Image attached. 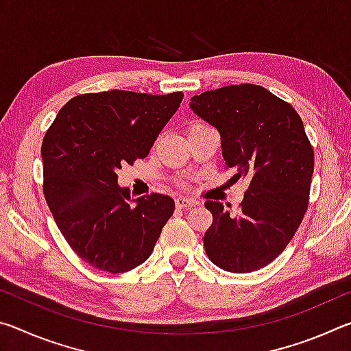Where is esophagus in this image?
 <instances>
[{
  "label": "esophagus",
  "mask_w": 351,
  "mask_h": 351,
  "mask_svg": "<svg viewBox=\"0 0 351 351\" xmlns=\"http://www.w3.org/2000/svg\"><path fill=\"white\" fill-rule=\"evenodd\" d=\"M175 204L178 209H189V207H193L197 203H195V199H190L186 197H178L175 199Z\"/></svg>",
  "instance_id": "obj_1"
}]
</instances>
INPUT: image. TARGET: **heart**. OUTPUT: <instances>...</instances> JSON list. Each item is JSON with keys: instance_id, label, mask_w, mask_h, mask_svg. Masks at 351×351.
Segmentation results:
<instances>
[{"instance_id": "heart-1", "label": "heart", "mask_w": 351, "mask_h": 351, "mask_svg": "<svg viewBox=\"0 0 351 351\" xmlns=\"http://www.w3.org/2000/svg\"><path fill=\"white\" fill-rule=\"evenodd\" d=\"M195 127H203V123H193V125L190 128H195Z\"/></svg>"}]
</instances>
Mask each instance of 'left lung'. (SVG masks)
I'll return each mask as SVG.
<instances>
[{"instance_id":"1","label":"left lung","mask_w":351,"mask_h":351,"mask_svg":"<svg viewBox=\"0 0 351 351\" xmlns=\"http://www.w3.org/2000/svg\"><path fill=\"white\" fill-rule=\"evenodd\" d=\"M190 108L218 130L224 162L246 178L239 210L206 201L212 224L207 257L237 274L269 265L293 240L308 207L314 153L300 116L263 86L243 83L190 99Z\"/></svg>"}]
</instances>
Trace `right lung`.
I'll return each instance as SVG.
<instances>
[{
    "label": "right lung",
    "instance_id": "add662e5",
    "mask_svg": "<svg viewBox=\"0 0 351 351\" xmlns=\"http://www.w3.org/2000/svg\"><path fill=\"white\" fill-rule=\"evenodd\" d=\"M182 93L152 96L104 91L71 99L41 145L46 203L73 251L100 271L121 274L150 257L175 201L132 199L117 170L145 158L182 102Z\"/></svg>",
    "mask_w": 351,
    "mask_h": 351
}]
</instances>
